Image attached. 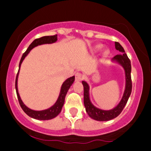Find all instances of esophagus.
<instances>
[{"instance_id":"esophagus-1","label":"esophagus","mask_w":151,"mask_h":151,"mask_svg":"<svg viewBox=\"0 0 151 151\" xmlns=\"http://www.w3.org/2000/svg\"><path fill=\"white\" fill-rule=\"evenodd\" d=\"M82 79H83V76H82V73H77L76 74V82H81Z\"/></svg>"}]
</instances>
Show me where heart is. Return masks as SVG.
<instances>
[{
  "label": "heart",
  "mask_w": 151,
  "mask_h": 151,
  "mask_svg": "<svg viewBox=\"0 0 151 151\" xmlns=\"http://www.w3.org/2000/svg\"><path fill=\"white\" fill-rule=\"evenodd\" d=\"M103 48H104V45H97L93 47V52H94V53H99V52H101V50H103ZM109 54H110V53H109L108 50H106V51L104 52V55L106 56V57L109 55Z\"/></svg>",
  "instance_id": "obj_1"
}]
</instances>
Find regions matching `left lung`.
I'll list each match as a JSON object with an SVG mask.
<instances>
[{"mask_svg":"<svg viewBox=\"0 0 151 151\" xmlns=\"http://www.w3.org/2000/svg\"><path fill=\"white\" fill-rule=\"evenodd\" d=\"M115 47L120 54L112 58L111 62L122 66L125 73V89L120 101L118 104L110 110H103L94 106L90 98V86L87 82L82 81L84 86V105L88 115L91 119L97 121H109L118 116L125 107L132 92V80H131V62L122 45L118 42H115Z\"/></svg>","mask_w":151,"mask_h":151,"instance_id":"1","label":"left lung"}]
</instances>
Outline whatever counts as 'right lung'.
<instances>
[{
	"mask_svg": "<svg viewBox=\"0 0 151 151\" xmlns=\"http://www.w3.org/2000/svg\"><path fill=\"white\" fill-rule=\"evenodd\" d=\"M57 41V35H52V36H44L40 38H37V39L34 40L32 41V43L29 45L26 51L22 54V58L19 62V71L17 73V78H16V91H17V97H18L19 102L20 104L21 107L23 110V111L27 114L29 116L32 117L35 119H38V120H49V119H52L55 118L56 116H58L62 110V107L64 104L65 102V97H66V94H67L68 91H69V88L71 87V85H73V82L75 81V76L70 77L68 78L67 79L63 82V83L61 85L60 91L59 96L57 98V101L54 103V104L51 106L50 107L45 109L43 110H32L30 108L28 107L23 101L21 99L20 95L19 94L18 91V77H19V69L21 67V64L23 62L24 59L26 58V56L29 54V52L32 50L34 47L39 45H50V44H54L55 43L56 41Z\"/></svg>",
	"mask_w": 151,
	"mask_h": 151,
	"instance_id": "add662e5",
	"label": "right lung"
}]
</instances>
